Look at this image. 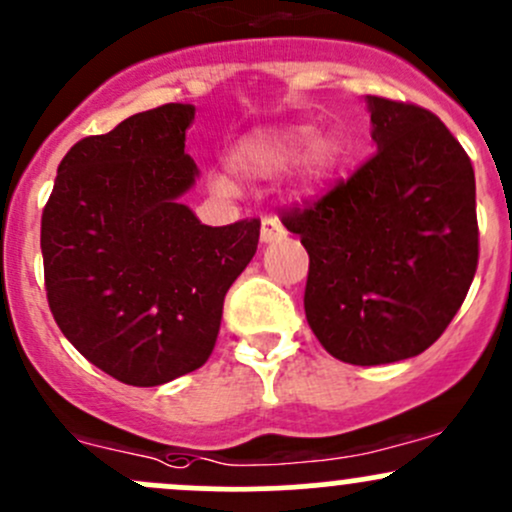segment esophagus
<instances>
[{
	"mask_svg": "<svg viewBox=\"0 0 512 512\" xmlns=\"http://www.w3.org/2000/svg\"><path fill=\"white\" fill-rule=\"evenodd\" d=\"M285 229L276 217H263L261 219V244H271V241L283 239Z\"/></svg>",
	"mask_w": 512,
	"mask_h": 512,
	"instance_id": "1",
	"label": "esophagus"
}]
</instances>
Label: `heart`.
<instances>
[{"label":"heart","mask_w":512,"mask_h":512,"mask_svg":"<svg viewBox=\"0 0 512 512\" xmlns=\"http://www.w3.org/2000/svg\"><path fill=\"white\" fill-rule=\"evenodd\" d=\"M342 153L337 136L315 131L312 124L263 126L236 141L229 168L246 180H271L295 163L290 188L298 197H315L337 175ZM210 185L217 192L232 190V180L222 173H212Z\"/></svg>","instance_id":"obj_1"}]
</instances>
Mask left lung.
Listing matches in <instances>:
<instances>
[{
  "instance_id": "1",
  "label": "left lung",
  "mask_w": 512,
  "mask_h": 512,
  "mask_svg": "<svg viewBox=\"0 0 512 512\" xmlns=\"http://www.w3.org/2000/svg\"><path fill=\"white\" fill-rule=\"evenodd\" d=\"M376 153L312 207L283 214L310 273L307 324L334 359H410L452 322L478 263L469 156L427 109L366 97Z\"/></svg>"
}]
</instances>
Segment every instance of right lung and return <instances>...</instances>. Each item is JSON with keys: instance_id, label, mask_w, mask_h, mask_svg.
I'll use <instances>...</instances> for the list:
<instances>
[{"instance_id": "add662e5", "label": "right lung", "mask_w": 512, "mask_h": 512, "mask_svg": "<svg viewBox=\"0 0 512 512\" xmlns=\"http://www.w3.org/2000/svg\"><path fill=\"white\" fill-rule=\"evenodd\" d=\"M192 104L139 112L65 153L41 219L53 317L90 364L163 386L210 359L224 295L256 254L258 219L207 227L183 195Z\"/></svg>"}]
</instances>
